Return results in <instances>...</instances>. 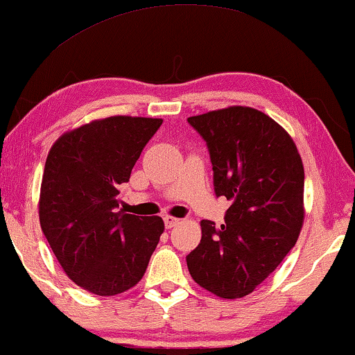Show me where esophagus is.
<instances>
[{
    "instance_id": "esophagus-1",
    "label": "esophagus",
    "mask_w": 355,
    "mask_h": 355,
    "mask_svg": "<svg viewBox=\"0 0 355 355\" xmlns=\"http://www.w3.org/2000/svg\"><path fill=\"white\" fill-rule=\"evenodd\" d=\"M163 222H164V227H166V228L169 230V228L176 227V225L179 223V220H178V218H174V217H164V218H163Z\"/></svg>"
}]
</instances>
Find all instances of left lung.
Here are the masks:
<instances>
[{
    "mask_svg": "<svg viewBox=\"0 0 355 355\" xmlns=\"http://www.w3.org/2000/svg\"><path fill=\"white\" fill-rule=\"evenodd\" d=\"M187 122L204 138L217 197L232 202L225 225L202 220L187 268L222 298L251 293L295 246L303 225L302 158L287 132L261 110H211Z\"/></svg>",
    "mask_w": 355,
    "mask_h": 355,
    "instance_id": "8db88e82",
    "label": "left lung"
}]
</instances>
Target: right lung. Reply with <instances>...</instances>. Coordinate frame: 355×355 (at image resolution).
I'll return each mask as SVG.
<instances>
[{"instance_id": "1", "label": "right lung", "mask_w": 355, "mask_h": 355, "mask_svg": "<svg viewBox=\"0 0 355 355\" xmlns=\"http://www.w3.org/2000/svg\"><path fill=\"white\" fill-rule=\"evenodd\" d=\"M163 121L116 116L86 123L55 141L40 187V227L76 285L101 297L144 277L164 223L119 210L122 184Z\"/></svg>"}]
</instances>
